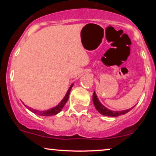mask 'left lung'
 I'll use <instances>...</instances> for the list:
<instances>
[{"instance_id":"left-lung-1","label":"left lung","mask_w":156,"mask_h":156,"mask_svg":"<svg viewBox=\"0 0 156 156\" xmlns=\"http://www.w3.org/2000/svg\"><path fill=\"white\" fill-rule=\"evenodd\" d=\"M92 100H93V103H94V106L98 112L99 113H101V114L104 116H108V117H118L119 115H122V114H125L126 113H128V112H130V110H131L132 108H129L127 109V110L125 111H112L110 109H108L106 107H105L102 103L100 102L99 100H98V96H97L95 92H94V94H93L92 96Z\"/></svg>"}]
</instances>
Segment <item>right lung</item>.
Listing matches in <instances>:
<instances>
[{
    "label": "right lung",
    "instance_id": "add662e5",
    "mask_svg": "<svg viewBox=\"0 0 156 156\" xmlns=\"http://www.w3.org/2000/svg\"><path fill=\"white\" fill-rule=\"evenodd\" d=\"M73 86V83L70 86V87H69V89H68L67 94H66V95L64 96L63 100H62V101H61L59 103H58V105H57L55 107H53V108L48 109V110H47V111H38V110H36V109H33L31 108H28V107H27V108L29 109L31 112L34 113V114H37V115L44 116V117H49V116L55 115V114H57L58 113H59L61 112V110L63 108L64 105H65L66 103H67L68 98H69V92H70V90H71V89H72Z\"/></svg>",
    "mask_w": 156,
    "mask_h": 156
}]
</instances>
